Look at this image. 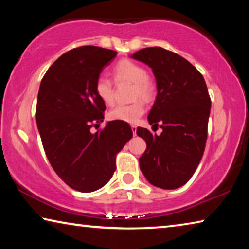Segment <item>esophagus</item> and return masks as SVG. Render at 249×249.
<instances>
[{
  "instance_id": "obj_1",
  "label": "esophagus",
  "mask_w": 249,
  "mask_h": 249,
  "mask_svg": "<svg viewBox=\"0 0 249 249\" xmlns=\"http://www.w3.org/2000/svg\"><path fill=\"white\" fill-rule=\"evenodd\" d=\"M130 128H132V132H133V134L134 135H136V130H137V127L135 125H132L130 126Z\"/></svg>"
}]
</instances>
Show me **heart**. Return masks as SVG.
I'll return each mask as SVG.
<instances>
[{"mask_svg": "<svg viewBox=\"0 0 249 249\" xmlns=\"http://www.w3.org/2000/svg\"><path fill=\"white\" fill-rule=\"evenodd\" d=\"M114 78L119 81H128L134 83L133 99L140 98L144 101H149L154 95V86L147 78V71L144 67L136 64L128 59L121 60L113 69ZM95 92L99 99L105 105L114 103V91L111 80L100 77L95 82ZM145 113V107L141 101H136L128 105H117L108 112V119L112 121H120L124 123L134 124L141 119Z\"/></svg>", "mask_w": 249, "mask_h": 249, "instance_id": "1", "label": "heart"}]
</instances>
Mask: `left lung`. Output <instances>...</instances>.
<instances>
[{"label": "left lung", "instance_id": "left-lung-1", "mask_svg": "<svg viewBox=\"0 0 249 249\" xmlns=\"http://www.w3.org/2000/svg\"><path fill=\"white\" fill-rule=\"evenodd\" d=\"M130 58L153 70L157 96L148 114L160 135L138 127L147 148L140 158L145 178L155 187L174 190L195 174L204 153L211 99L203 75L179 54L161 47H148Z\"/></svg>", "mask_w": 249, "mask_h": 249}]
</instances>
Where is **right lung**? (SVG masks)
Segmentation results:
<instances>
[{
    "label": "right lung",
    "instance_id": "add662e5",
    "mask_svg": "<svg viewBox=\"0 0 249 249\" xmlns=\"http://www.w3.org/2000/svg\"><path fill=\"white\" fill-rule=\"evenodd\" d=\"M116 52L82 46L59 57L40 82L36 123L50 165L70 188L93 192L107 184L116 169V154L133 136L129 125L107 122L95 82Z\"/></svg>",
    "mask_w": 249,
    "mask_h": 249
}]
</instances>
